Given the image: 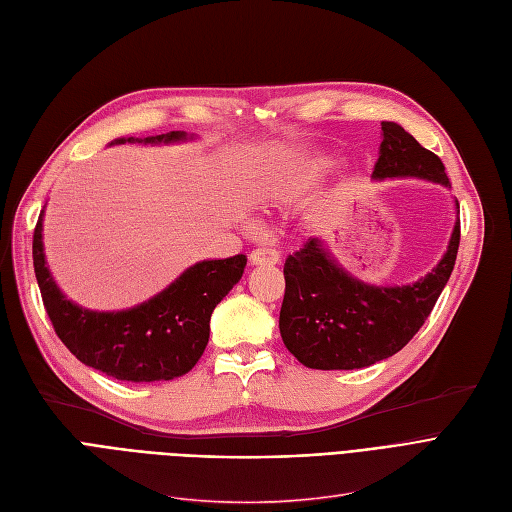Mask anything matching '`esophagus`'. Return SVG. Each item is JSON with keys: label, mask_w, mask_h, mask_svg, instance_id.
Segmentation results:
<instances>
[{"label": "esophagus", "mask_w": 512, "mask_h": 512, "mask_svg": "<svg viewBox=\"0 0 512 512\" xmlns=\"http://www.w3.org/2000/svg\"><path fill=\"white\" fill-rule=\"evenodd\" d=\"M280 255L274 249H255L249 257L251 266H276Z\"/></svg>", "instance_id": "obj_1"}]
</instances>
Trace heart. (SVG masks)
<instances>
[{
    "label": "heart",
    "mask_w": 512,
    "mask_h": 512,
    "mask_svg": "<svg viewBox=\"0 0 512 512\" xmlns=\"http://www.w3.org/2000/svg\"><path fill=\"white\" fill-rule=\"evenodd\" d=\"M327 166V164H325ZM295 192H297V187L295 185H287V187H282L280 192H278V198L280 200H289V198H293L295 196Z\"/></svg>",
    "instance_id": "1"
}]
</instances>
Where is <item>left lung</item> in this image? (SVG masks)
Returning a JSON list of instances; mask_svg holds the SVG:
<instances>
[{"label": "left lung", "mask_w": 512, "mask_h": 512, "mask_svg": "<svg viewBox=\"0 0 512 512\" xmlns=\"http://www.w3.org/2000/svg\"><path fill=\"white\" fill-rule=\"evenodd\" d=\"M380 158L373 179L415 177L449 187L437 154L396 122H382ZM460 213V204L456 200ZM460 219L443 259L424 278L401 287H377L348 274L320 238L285 261L280 335L287 350L310 369H363L403 350L420 331L456 266Z\"/></svg>", "instance_id": "left-lung-1"}]
</instances>
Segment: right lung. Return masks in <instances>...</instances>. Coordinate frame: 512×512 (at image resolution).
<instances>
[{"mask_svg":"<svg viewBox=\"0 0 512 512\" xmlns=\"http://www.w3.org/2000/svg\"><path fill=\"white\" fill-rule=\"evenodd\" d=\"M183 130L113 143H177ZM192 139V137H189ZM42 219L33 232V268L50 323L84 365L122 382H166L192 371L211 333V314L242 278L246 255L198 261L143 304L120 312H92L73 304L46 266Z\"/></svg>","mask_w":512,"mask_h":512,"instance_id":"1","label":"right lung"}]
</instances>
